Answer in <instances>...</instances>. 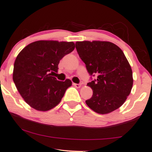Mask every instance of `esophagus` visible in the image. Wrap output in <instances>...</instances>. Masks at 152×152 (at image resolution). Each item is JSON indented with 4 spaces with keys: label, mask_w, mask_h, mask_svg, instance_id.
I'll return each instance as SVG.
<instances>
[{
    "label": "esophagus",
    "mask_w": 152,
    "mask_h": 152,
    "mask_svg": "<svg viewBox=\"0 0 152 152\" xmlns=\"http://www.w3.org/2000/svg\"><path fill=\"white\" fill-rule=\"evenodd\" d=\"M73 85L74 87H76V88H80V87H81L80 84H76V83H73Z\"/></svg>",
    "instance_id": "obj_1"
}]
</instances>
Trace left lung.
I'll list each match as a JSON object with an SVG mask.
<instances>
[{
    "instance_id": "obj_1",
    "label": "left lung",
    "mask_w": 152,
    "mask_h": 152,
    "mask_svg": "<svg viewBox=\"0 0 152 152\" xmlns=\"http://www.w3.org/2000/svg\"><path fill=\"white\" fill-rule=\"evenodd\" d=\"M76 48L90 75L93 95L85 102L94 112L107 114L123 105L133 86L132 70L121 48L108 41H78Z\"/></svg>"
}]
</instances>
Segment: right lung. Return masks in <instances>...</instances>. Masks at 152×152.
<instances>
[{
    "label": "right lung",
    "instance_id": "1",
    "mask_svg": "<svg viewBox=\"0 0 152 152\" xmlns=\"http://www.w3.org/2000/svg\"><path fill=\"white\" fill-rule=\"evenodd\" d=\"M74 48V42L38 40L27 45L17 56L13 80L31 107L46 112L60 103L72 83L69 79L58 80L54 74L58 72L60 61Z\"/></svg>",
    "mask_w": 152,
    "mask_h": 152
}]
</instances>
